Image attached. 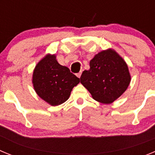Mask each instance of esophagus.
Wrapping results in <instances>:
<instances>
[{
  "instance_id": "34e87169",
  "label": "esophagus",
  "mask_w": 155,
  "mask_h": 155,
  "mask_svg": "<svg viewBox=\"0 0 155 155\" xmlns=\"http://www.w3.org/2000/svg\"><path fill=\"white\" fill-rule=\"evenodd\" d=\"M81 75H82V72H79V73H77V74H76V76H77V77L80 78Z\"/></svg>"
}]
</instances>
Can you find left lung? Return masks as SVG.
Instances as JSON below:
<instances>
[{"label":"left lung","instance_id":"left-lung-1","mask_svg":"<svg viewBox=\"0 0 155 155\" xmlns=\"http://www.w3.org/2000/svg\"><path fill=\"white\" fill-rule=\"evenodd\" d=\"M90 69L84 70L80 83L95 100L112 104L129 86L131 76L124 59L113 48L103 50L90 62Z\"/></svg>","mask_w":155,"mask_h":155}]
</instances>
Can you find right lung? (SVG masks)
Masks as SVG:
<instances>
[{
	"mask_svg": "<svg viewBox=\"0 0 155 155\" xmlns=\"http://www.w3.org/2000/svg\"><path fill=\"white\" fill-rule=\"evenodd\" d=\"M79 79L71 73L69 68L60 65L55 54H47L35 67L32 84L38 96L51 106L65 103Z\"/></svg>",
	"mask_w": 155,
	"mask_h": 155,
	"instance_id": "add662e5",
	"label": "right lung"
}]
</instances>
